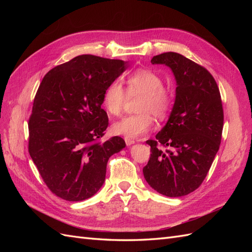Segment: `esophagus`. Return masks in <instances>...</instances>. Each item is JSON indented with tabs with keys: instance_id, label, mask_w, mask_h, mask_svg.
<instances>
[{
	"instance_id": "1",
	"label": "esophagus",
	"mask_w": 252,
	"mask_h": 252,
	"mask_svg": "<svg viewBox=\"0 0 252 252\" xmlns=\"http://www.w3.org/2000/svg\"><path fill=\"white\" fill-rule=\"evenodd\" d=\"M124 140H125V143H126L127 146H130V145H132V144L135 143L134 140H132V139H130V138H126V136L124 138Z\"/></svg>"
}]
</instances>
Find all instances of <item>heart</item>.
I'll list each match as a JSON object with an SVG mask.
<instances>
[{"instance_id":"obj_1","label":"heart","mask_w":252,"mask_h":252,"mask_svg":"<svg viewBox=\"0 0 252 252\" xmlns=\"http://www.w3.org/2000/svg\"><path fill=\"white\" fill-rule=\"evenodd\" d=\"M159 75L150 69H136L126 79L128 95H141L138 103L139 113L124 117L112 125V132L135 139L146 134L155 126L154 114L165 119L172 107L171 91L162 85ZM127 101L125 89L119 81H113L103 94V105L111 116H119Z\"/></svg>"}]
</instances>
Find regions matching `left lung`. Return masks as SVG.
Returning <instances> with one entry per match:
<instances>
[{
	"label": "left lung",
	"mask_w": 252,
	"mask_h": 252,
	"mask_svg": "<svg viewBox=\"0 0 252 252\" xmlns=\"http://www.w3.org/2000/svg\"><path fill=\"white\" fill-rule=\"evenodd\" d=\"M151 63L170 67L178 87L168 122L146 142L151 154L143 173L158 193L179 197L201 186L215 159L224 124L222 98L211 73L180 53H161Z\"/></svg>",
	"instance_id": "1"
}]
</instances>
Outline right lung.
I'll return each instance as SVG.
<instances>
[{"label": "right lung", "mask_w": 252, "mask_h": 252, "mask_svg": "<svg viewBox=\"0 0 252 252\" xmlns=\"http://www.w3.org/2000/svg\"><path fill=\"white\" fill-rule=\"evenodd\" d=\"M126 69V62L82 55L43 78L28 121V151L50 191L69 202L97 192L109 158L126 144L121 136L102 142L108 117L103 94Z\"/></svg>", "instance_id": "add662e5"}]
</instances>
